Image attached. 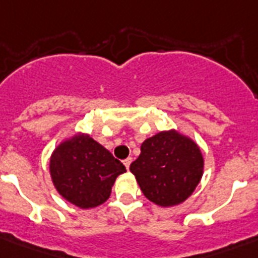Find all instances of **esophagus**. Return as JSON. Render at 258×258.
Listing matches in <instances>:
<instances>
[{
  "mask_svg": "<svg viewBox=\"0 0 258 258\" xmlns=\"http://www.w3.org/2000/svg\"><path fill=\"white\" fill-rule=\"evenodd\" d=\"M131 162H133V159H131V158H127V159H124V161H123V165L125 166V169H127V170L130 169V165H131Z\"/></svg>",
  "mask_w": 258,
  "mask_h": 258,
  "instance_id": "34e87169",
  "label": "esophagus"
}]
</instances>
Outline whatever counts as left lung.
<instances>
[{"label": "left lung", "mask_w": 258, "mask_h": 258, "mask_svg": "<svg viewBox=\"0 0 258 258\" xmlns=\"http://www.w3.org/2000/svg\"><path fill=\"white\" fill-rule=\"evenodd\" d=\"M130 170L146 198L159 206H174L191 196L200 183L204 158L191 139L165 131L143 142Z\"/></svg>", "instance_id": "8db88e82"}]
</instances>
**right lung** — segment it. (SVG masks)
I'll return each instance as SVG.
<instances>
[{
  "label": "right lung",
  "instance_id": "right-lung-1",
  "mask_svg": "<svg viewBox=\"0 0 258 258\" xmlns=\"http://www.w3.org/2000/svg\"><path fill=\"white\" fill-rule=\"evenodd\" d=\"M125 171L120 161L88 135H76L58 146L50 158L54 187L82 209L108 200L117 175Z\"/></svg>",
  "mask_w": 258,
  "mask_h": 258
}]
</instances>
